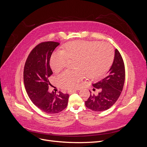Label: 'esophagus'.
<instances>
[{
	"label": "esophagus",
	"mask_w": 147,
	"mask_h": 147,
	"mask_svg": "<svg viewBox=\"0 0 147 147\" xmlns=\"http://www.w3.org/2000/svg\"><path fill=\"white\" fill-rule=\"evenodd\" d=\"M77 91V90H69L68 91V92L69 93V94H72V93L75 92V91Z\"/></svg>",
	"instance_id": "34e87169"
}]
</instances>
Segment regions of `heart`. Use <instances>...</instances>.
<instances>
[{
  "instance_id": "1",
  "label": "heart",
  "mask_w": 147,
  "mask_h": 147,
  "mask_svg": "<svg viewBox=\"0 0 147 147\" xmlns=\"http://www.w3.org/2000/svg\"><path fill=\"white\" fill-rule=\"evenodd\" d=\"M114 59L112 46L108 43L77 40L67 43L63 51L51 57L50 67L57 72L65 66L69 59L75 60L74 71H64L57 75L56 81L64 89H72L84 77L90 79L101 77L109 70Z\"/></svg>"
}]
</instances>
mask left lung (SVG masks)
<instances>
[{
	"label": "left lung",
	"mask_w": 147,
	"mask_h": 147,
	"mask_svg": "<svg viewBox=\"0 0 147 147\" xmlns=\"http://www.w3.org/2000/svg\"><path fill=\"white\" fill-rule=\"evenodd\" d=\"M125 80V68L122 56L116 49L114 61L110 70L104 77L92 86L99 90L97 95L91 94L85 105L89 109L101 112L110 109L117 102L122 92ZM95 89L94 88V90Z\"/></svg>",
	"instance_id": "obj_1"
}]
</instances>
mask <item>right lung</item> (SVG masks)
Returning a JSON list of instances; mask_svg holds the SVG:
<instances>
[{
    "label": "right lung",
    "instance_id": "right-lung-1",
    "mask_svg": "<svg viewBox=\"0 0 147 147\" xmlns=\"http://www.w3.org/2000/svg\"><path fill=\"white\" fill-rule=\"evenodd\" d=\"M59 45L55 42H44L30 51L25 63L24 83L30 99L38 109L47 113H57L66 108L69 94H58L48 90V78L53 74L50 60L53 51Z\"/></svg>",
    "mask_w": 147,
    "mask_h": 147
}]
</instances>
